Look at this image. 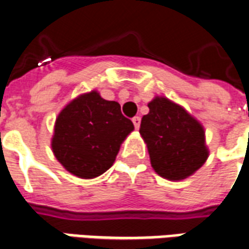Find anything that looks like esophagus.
<instances>
[{
	"label": "esophagus",
	"instance_id": "1",
	"mask_svg": "<svg viewBox=\"0 0 249 249\" xmlns=\"http://www.w3.org/2000/svg\"><path fill=\"white\" fill-rule=\"evenodd\" d=\"M132 121H133L134 128H136V129H139L140 124H141V119H140V116H136V117H133V119H132Z\"/></svg>",
	"mask_w": 249,
	"mask_h": 249
}]
</instances>
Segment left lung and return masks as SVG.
I'll use <instances>...</instances> for the list:
<instances>
[{"instance_id":"8db88e82","label":"left lung","mask_w":249,"mask_h":249,"mask_svg":"<svg viewBox=\"0 0 249 249\" xmlns=\"http://www.w3.org/2000/svg\"><path fill=\"white\" fill-rule=\"evenodd\" d=\"M148 107L140 134L148 146L154 171L169 181L193 176L209 158L203 125L167 97L156 96Z\"/></svg>"}]
</instances>
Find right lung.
<instances>
[{"label":"right lung","instance_id":"1","mask_svg":"<svg viewBox=\"0 0 249 249\" xmlns=\"http://www.w3.org/2000/svg\"><path fill=\"white\" fill-rule=\"evenodd\" d=\"M133 129L119 103L103 99L93 89L75 97L60 110L51 149L68 173L92 179L113 165L121 143Z\"/></svg>","mask_w":249,"mask_h":249}]
</instances>
